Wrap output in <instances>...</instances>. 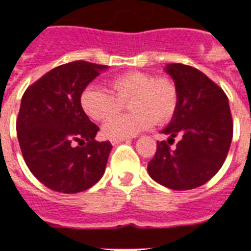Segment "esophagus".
<instances>
[{"label": "esophagus", "mask_w": 251, "mask_h": 251, "mask_svg": "<svg viewBox=\"0 0 251 251\" xmlns=\"http://www.w3.org/2000/svg\"><path fill=\"white\" fill-rule=\"evenodd\" d=\"M124 141H125V139H122V141H112V145L116 146V145H118V143H122Z\"/></svg>", "instance_id": "esophagus-1"}]
</instances>
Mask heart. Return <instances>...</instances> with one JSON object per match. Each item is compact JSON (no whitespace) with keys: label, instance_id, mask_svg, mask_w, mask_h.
Segmentation results:
<instances>
[{"label":"heart","instance_id":"b5f03b06","mask_svg":"<svg viewBox=\"0 0 251 251\" xmlns=\"http://www.w3.org/2000/svg\"><path fill=\"white\" fill-rule=\"evenodd\" d=\"M112 94L90 84L80 94L84 113L96 121H105L131 100V115H120L102 126V135L110 141H122L149 130L156 120L165 122L175 114L178 101L176 84L168 78H155L145 72H129L109 80Z\"/></svg>","mask_w":251,"mask_h":251}]
</instances>
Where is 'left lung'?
<instances>
[{
	"instance_id": "obj_1",
	"label": "left lung",
	"mask_w": 251,
	"mask_h": 251,
	"mask_svg": "<svg viewBox=\"0 0 251 251\" xmlns=\"http://www.w3.org/2000/svg\"><path fill=\"white\" fill-rule=\"evenodd\" d=\"M164 72L175 82L178 101L171 122L161 130L169 138L157 142L147 171L163 186L190 190L206 183L224 164L233 135L232 114L224 91L198 69L169 64ZM177 135L181 141L172 151L169 145Z\"/></svg>"
}]
</instances>
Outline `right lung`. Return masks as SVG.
I'll return each mask as SVG.
<instances>
[{"label": "right lung", "mask_w": 251, "mask_h": 251, "mask_svg": "<svg viewBox=\"0 0 251 251\" xmlns=\"http://www.w3.org/2000/svg\"><path fill=\"white\" fill-rule=\"evenodd\" d=\"M105 65L74 61L61 65L25 90L17 120L25 164L49 189L80 193L101 178L112 145L98 142L99 127L80 106V94Z\"/></svg>", "instance_id": "right-lung-1"}]
</instances>
